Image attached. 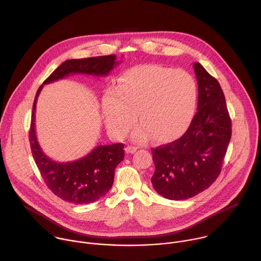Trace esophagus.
Returning <instances> with one entry per match:
<instances>
[{
	"mask_svg": "<svg viewBox=\"0 0 261 261\" xmlns=\"http://www.w3.org/2000/svg\"><path fill=\"white\" fill-rule=\"evenodd\" d=\"M125 151L127 154H134L137 151V147L133 146V145H128V146H126Z\"/></svg>",
	"mask_w": 261,
	"mask_h": 261,
	"instance_id": "esophagus-1",
	"label": "esophagus"
}]
</instances>
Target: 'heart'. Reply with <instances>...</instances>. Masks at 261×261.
Returning a JSON list of instances; mask_svg holds the SVG:
<instances>
[{"mask_svg": "<svg viewBox=\"0 0 261 261\" xmlns=\"http://www.w3.org/2000/svg\"><path fill=\"white\" fill-rule=\"evenodd\" d=\"M197 100L196 83L182 69L160 65H139L127 70L114 91L102 100V116L107 130L116 137L125 136L134 122L136 140L150 136L168 141L189 127Z\"/></svg>", "mask_w": 261, "mask_h": 261, "instance_id": "1", "label": "heart"}]
</instances>
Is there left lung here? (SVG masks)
I'll list each match as a JSON object with an SVG mask.
<instances>
[{
    "label": "left lung",
    "instance_id": "left-lung-1",
    "mask_svg": "<svg viewBox=\"0 0 261 261\" xmlns=\"http://www.w3.org/2000/svg\"><path fill=\"white\" fill-rule=\"evenodd\" d=\"M197 113L177 140L151 148L157 193L171 200L191 198L207 189L221 172L231 138V120L218 81L199 63Z\"/></svg>",
    "mask_w": 261,
    "mask_h": 261
}]
</instances>
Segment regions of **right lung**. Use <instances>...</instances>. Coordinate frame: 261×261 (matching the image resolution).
I'll use <instances>...</instances> for the list:
<instances>
[{
  "instance_id": "add662e5",
  "label": "right lung",
  "mask_w": 261,
  "mask_h": 261,
  "mask_svg": "<svg viewBox=\"0 0 261 261\" xmlns=\"http://www.w3.org/2000/svg\"><path fill=\"white\" fill-rule=\"evenodd\" d=\"M116 60V55H110L65 61L45 80L43 85L57 82L71 74L106 76L119 64ZM43 85L37 91L34 100L29 133L34 160L46 186L55 195L70 203L94 202L103 197L113 186L116 167L125 157L124 144L98 145L84 158L66 163L50 159L42 151L35 130L36 103Z\"/></svg>"
}]
</instances>
